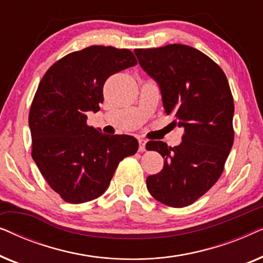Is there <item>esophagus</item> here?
<instances>
[{
	"instance_id": "1",
	"label": "esophagus",
	"mask_w": 263,
	"mask_h": 263,
	"mask_svg": "<svg viewBox=\"0 0 263 263\" xmlns=\"http://www.w3.org/2000/svg\"><path fill=\"white\" fill-rule=\"evenodd\" d=\"M139 151H140V152H143V151H146V140L139 139Z\"/></svg>"
}]
</instances>
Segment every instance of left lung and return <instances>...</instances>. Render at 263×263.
Returning a JSON list of instances; mask_svg holds the SVG:
<instances>
[{
    "label": "left lung",
    "mask_w": 263,
    "mask_h": 263,
    "mask_svg": "<svg viewBox=\"0 0 263 263\" xmlns=\"http://www.w3.org/2000/svg\"><path fill=\"white\" fill-rule=\"evenodd\" d=\"M134 52L159 84L165 114L184 128L178 146L146 143V149L164 158L163 170L147 177V189L167 206H189L215 184L233 145L235 104L229 81L213 60L192 46L168 44Z\"/></svg>",
    "instance_id": "8db88e82"
}]
</instances>
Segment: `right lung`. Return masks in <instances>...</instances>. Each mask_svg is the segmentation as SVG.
Returning a JSON list of instances; mask_svg holds the SVG:
<instances>
[{
    "mask_svg": "<svg viewBox=\"0 0 263 263\" xmlns=\"http://www.w3.org/2000/svg\"><path fill=\"white\" fill-rule=\"evenodd\" d=\"M138 63L128 49L92 45L57 61L42 78L28 124L32 158L53 192L69 203L102 195L121 160L139 148L129 135H106L87 124L100 110L107 78Z\"/></svg>",
    "mask_w": 263,
    "mask_h": 263,
    "instance_id": "obj_1",
    "label": "right lung"
}]
</instances>
